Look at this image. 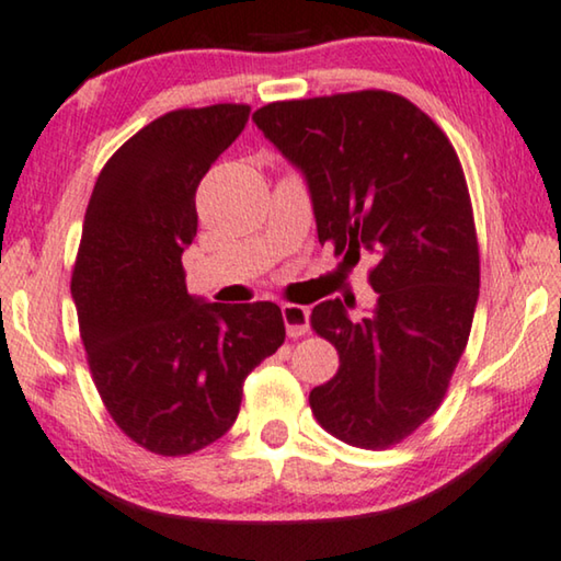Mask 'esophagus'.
Returning <instances> with one entry per match:
<instances>
[{
	"label": "esophagus",
	"instance_id": "obj_1",
	"mask_svg": "<svg viewBox=\"0 0 561 561\" xmlns=\"http://www.w3.org/2000/svg\"><path fill=\"white\" fill-rule=\"evenodd\" d=\"M282 320L289 337H302L310 330V307L282 305Z\"/></svg>",
	"mask_w": 561,
	"mask_h": 561
}]
</instances>
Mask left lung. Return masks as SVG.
Returning a JSON list of instances; mask_svg holds the SVG:
<instances>
[{"instance_id": "left-lung-1", "label": "left lung", "mask_w": 561, "mask_h": 561, "mask_svg": "<svg viewBox=\"0 0 561 561\" xmlns=\"http://www.w3.org/2000/svg\"><path fill=\"white\" fill-rule=\"evenodd\" d=\"M254 122L310 191L320 243L358 262L376 305L353 320L348 299L312 310L341 368L310 391L330 435L391 447L430 420L468 345L480 256L465 175L445 131L389 91L277 101Z\"/></svg>"}]
</instances>
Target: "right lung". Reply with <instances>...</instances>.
Listing matches in <instances>:
<instances>
[{
    "label": "right lung",
    "instance_id": "right-lung-1",
    "mask_svg": "<svg viewBox=\"0 0 561 561\" xmlns=\"http://www.w3.org/2000/svg\"><path fill=\"white\" fill-rule=\"evenodd\" d=\"M249 112L178 108L147 124L104 164L85 208L70 295L93 383L124 435L164 457L224 437L247 376L284 343L274 302H205L185 287L195 191Z\"/></svg>",
    "mask_w": 561,
    "mask_h": 561
}]
</instances>
